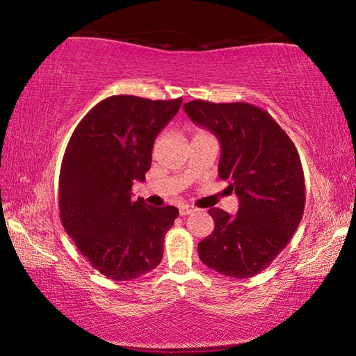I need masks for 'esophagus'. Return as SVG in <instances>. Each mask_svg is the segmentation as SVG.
Segmentation results:
<instances>
[{"label": "esophagus", "instance_id": "34e87169", "mask_svg": "<svg viewBox=\"0 0 356 356\" xmlns=\"http://www.w3.org/2000/svg\"><path fill=\"white\" fill-rule=\"evenodd\" d=\"M179 212H180V215L185 216V215H190V213L195 212V209L190 207V206H182V207L179 209Z\"/></svg>", "mask_w": 356, "mask_h": 356}]
</instances>
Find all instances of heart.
<instances>
[{
  "instance_id": "heart-1",
  "label": "heart",
  "mask_w": 356,
  "mask_h": 356,
  "mask_svg": "<svg viewBox=\"0 0 356 356\" xmlns=\"http://www.w3.org/2000/svg\"><path fill=\"white\" fill-rule=\"evenodd\" d=\"M197 134H202V131H197ZM197 134H196V135H197Z\"/></svg>"
}]
</instances>
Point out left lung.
Returning a JSON list of instances; mask_svg holds the SVG:
<instances>
[{"label":"left lung","instance_id":"8db88e82","mask_svg":"<svg viewBox=\"0 0 356 356\" xmlns=\"http://www.w3.org/2000/svg\"><path fill=\"white\" fill-rule=\"evenodd\" d=\"M185 113L221 144L218 176L238 196L231 216L210 209L215 229L197 245L209 268L243 280L262 272L291 242L305 210V176L297 147L262 108L245 102L193 100Z\"/></svg>","mask_w":356,"mask_h":356}]
</instances>
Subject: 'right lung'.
Instances as JSON below:
<instances>
[{"instance_id":"obj_1","label":"right lung","mask_w":356,"mask_h":356,"mask_svg":"<svg viewBox=\"0 0 356 356\" xmlns=\"http://www.w3.org/2000/svg\"><path fill=\"white\" fill-rule=\"evenodd\" d=\"M182 99L113 95L95 105L72 135L59 172V216L76 248L102 275L130 281L163 257L172 206L131 200L134 180L146 179L156 135Z\"/></svg>"}]
</instances>
